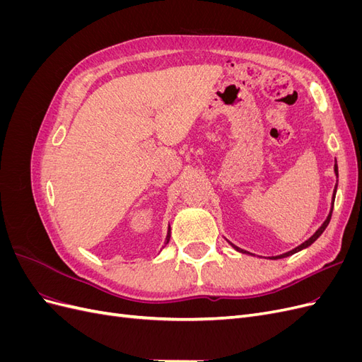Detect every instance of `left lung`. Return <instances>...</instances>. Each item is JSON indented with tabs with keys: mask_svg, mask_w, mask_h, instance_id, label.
<instances>
[{
	"mask_svg": "<svg viewBox=\"0 0 362 362\" xmlns=\"http://www.w3.org/2000/svg\"><path fill=\"white\" fill-rule=\"evenodd\" d=\"M334 170H335V175L338 177V166H337V161H335V166H334ZM335 193H337V185H335V190H334V194H332V206H331V211H329V216L326 217V221L323 222V225L317 229V231L306 240V242H303L300 246H298V247H294L293 250H288V252H286V254H282V255H278V257H272V259H278V258H286V257H290V255H293V254H296V252H299V250H302V249H305V247H308V246H311L317 238H319L322 234H323V231L326 229V226L329 225V222H331V216H332V210H334V201H335ZM231 246L235 249V250H238V252H242V254H249V252H246V250H243V249H240V247H237L235 245H233L231 243Z\"/></svg>",
	"mask_w": 362,
	"mask_h": 362,
	"instance_id": "1",
	"label": "left lung"
}]
</instances>
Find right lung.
Returning <instances> with one entry per match:
<instances>
[{"mask_svg":"<svg viewBox=\"0 0 362 362\" xmlns=\"http://www.w3.org/2000/svg\"><path fill=\"white\" fill-rule=\"evenodd\" d=\"M169 240H170V228H169V231H168V237H166V245L169 243Z\"/></svg>","mask_w":362,"mask_h":362,"instance_id":"1","label":"right lung"}]
</instances>
